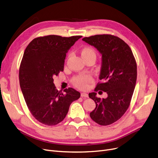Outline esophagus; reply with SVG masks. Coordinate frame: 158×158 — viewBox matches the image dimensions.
I'll return each instance as SVG.
<instances>
[{
	"mask_svg": "<svg viewBox=\"0 0 158 158\" xmlns=\"http://www.w3.org/2000/svg\"><path fill=\"white\" fill-rule=\"evenodd\" d=\"M81 95L82 97H88V95L86 93H81Z\"/></svg>",
	"mask_w": 158,
	"mask_h": 158,
	"instance_id": "esophagus-1",
	"label": "esophagus"
}]
</instances>
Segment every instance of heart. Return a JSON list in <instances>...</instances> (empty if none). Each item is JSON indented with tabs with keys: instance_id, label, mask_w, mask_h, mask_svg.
<instances>
[{
	"instance_id": "1",
	"label": "heart",
	"mask_w": 158,
	"mask_h": 158,
	"mask_svg": "<svg viewBox=\"0 0 158 158\" xmlns=\"http://www.w3.org/2000/svg\"><path fill=\"white\" fill-rule=\"evenodd\" d=\"M81 54L84 59H86V58L91 56L96 57V52L95 50L92 47H86L82 49V51H81ZM92 80V77L89 76L79 75V76L74 77L72 81L73 85L77 88L80 89H86Z\"/></svg>"
}]
</instances>
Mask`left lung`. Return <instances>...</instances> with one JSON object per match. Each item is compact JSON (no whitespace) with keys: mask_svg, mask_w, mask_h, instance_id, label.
<instances>
[{"mask_svg":"<svg viewBox=\"0 0 158 158\" xmlns=\"http://www.w3.org/2000/svg\"><path fill=\"white\" fill-rule=\"evenodd\" d=\"M82 40L94 46L102 54L101 82L95 92L101 90L109 95L106 99L89 94L96 107L89 116L101 126L117 122L129 108L137 77V64L129 46L122 39L111 35H97Z\"/></svg>","mask_w":158,"mask_h":158,"instance_id":"1","label":"left lung"}]
</instances>
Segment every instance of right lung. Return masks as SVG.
Returning a JSON list of instances; mask_svg holds the SVG:
<instances>
[{
    "instance_id": "right-lung-1",
    "label": "right lung",
    "mask_w": 158,
    "mask_h": 158,
    "mask_svg": "<svg viewBox=\"0 0 158 158\" xmlns=\"http://www.w3.org/2000/svg\"><path fill=\"white\" fill-rule=\"evenodd\" d=\"M82 36H40L27 46L19 69V81L28 109L38 122L56 126L81 94L72 88L58 91L53 77L63 71L66 54Z\"/></svg>"
}]
</instances>
